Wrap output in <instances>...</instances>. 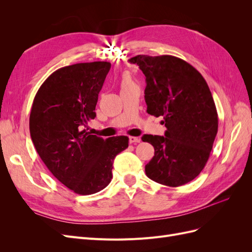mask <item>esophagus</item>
I'll return each mask as SVG.
<instances>
[{
	"label": "esophagus",
	"instance_id": "obj_1",
	"mask_svg": "<svg viewBox=\"0 0 252 252\" xmlns=\"http://www.w3.org/2000/svg\"><path fill=\"white\" fill-rule=\"evenodd\" d=\"M140 142H141V139L138 138V136H129V143L130 144H136Z\"/></svg>",
	"mask_w": 252,
	"mask_h": 252
}]
</instances>
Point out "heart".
<instances>
[{
  "label": "heart",
  "mask_w": 252,
  "mask_h": 252,
  "mask_svg": "<svg viewBox=\"0 0 252 252\" xmlns=\"http://www.w3.org/2000/svg\"><path fill=\"white\" fill-rule=\"evenodd\" d=\"M122 86H125V85H129V84H132V80L130 78V75L125 73L123 74V77H122Z\"/></svg>",
  "instance_id": "1"
}]
</instances>
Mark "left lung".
<instances>
[{
	"label": "left lung",
	"instance_id": "8db88e82",
	"mask_svg": "<svg viewBox=\"0 0 252 252\" xmlns=\"http://www.w3.org/2000/svg\"><path fill=\"white\" fill-rule=\"evenodd\" d=\"M146 77L147 112L163 117L165 136L144 134L155 156L145 166L147 177L178 187L192 181L207 163L218 133V112L202 74L172 56L140 55L128 60Z\"/></svg>",
	"mask_w": 252,
	"mask_h": 252
}]
</instances>
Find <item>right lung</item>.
Wrapping results in <instances>:
<instances>
[{"instance_id":"1","label":"right lung","mask_w":252,"mask_h":252,"mask_svg":"<svg viewBox=\"0 0 252 252\" xmlns=\"http://www.w3.org/2000/svg\"><path fill=\"white\" fill-rule=\"evenodd\" d=\"M111 64L79 63L60 68L34 96L30 136L49 171L73 192L101 191L112 179L113 159L128 147L125 135L104 140L86 132Z\"/></svg>"}]
</instances>
